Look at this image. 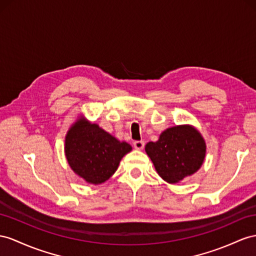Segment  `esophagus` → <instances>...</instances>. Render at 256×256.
Masks as SVG:
<instances>
[{"mask_svg": "<svg viewBox=\"0 0 256 256\" xmlns=\"http://www.w3.org/2000/svg\"><path fill=\"white\" fill-rule=\"evenodd\" d=\"M133 146L137 150H142L144 148V146H145V142H144L142 140H135L133 142Z\"/></svg>", "mask_w": 256, "mask_h": 256, "instance_id": "esophagus-1", "label": "esophagus"}]
</instances>
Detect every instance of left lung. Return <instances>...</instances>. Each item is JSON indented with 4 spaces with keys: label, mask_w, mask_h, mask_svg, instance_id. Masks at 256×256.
<instances>
[{
    "label": "left lung",
    "mask_w": 256,
    "mask_h": 256,
    "mask_svg": "<svg viewBox=\"0 0 256 256\" xmlns=\"http://www.w3.org/2000/svg\"><path fill=\"white\" fill-rule=\"evenodd\" d=\"M145 149L156 172L171 184L198 171L206 156L204 140L189 126L166 130L158 142H149Z\"/></svg>",
    "instance_id": "left-lung-1"
}]
</instances>
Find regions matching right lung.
<instances>
[{
    "label": "right lung",
    "instance_id": "add662e5",
    "mask_svg": "<svg viewBox=\"0 0 256 256\" xmlns=\"http://www.w3.org/2000/svg\"><path fill=\"white\" fill-rule=\"evenodd\" d=\"M132 150L97 124L80 120L66 137V156L71 168L92 184H102L114 174L123 156Z\"/></svg>",
    "mask_w": 256,
    "mask_h": 256
}]
</instances>
